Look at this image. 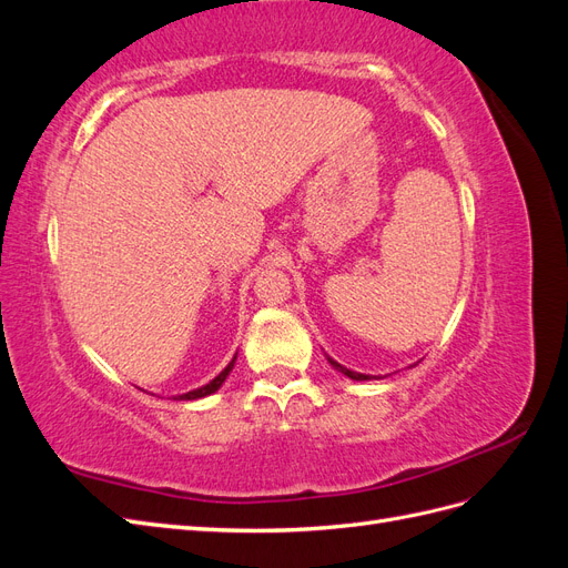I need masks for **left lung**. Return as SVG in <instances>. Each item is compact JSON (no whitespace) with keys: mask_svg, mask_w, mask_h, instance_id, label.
I'll list each match as a JSON object with an SVG mask.
<instances>
[{"mask_svg":"<svg viewBox=\"0 0 568 568\" xmlns=\"http://www.w3.org/2000/svg\"><path fill=\"white\" fill-rule=\"evenodd\" d=\"M326 359H329V363H332V367H334V369H338L341 374H346V376H348V379H353V382H369V379H376V376H369V374H359V372L346 369V367H343V365H338V363H336V359H332L329 355H326Z\"/></svg>","mask_w":568,"mask_h":568,"instance_id":"8db88e82","label":"left lung"}]
</instances>
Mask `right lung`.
<instances>
[{"instance_id":"right-lung-1","label":"right lung","mask_w":568,"mask_h":568,"mask_svg":"<svg viewBox=\"0 0 568 568\" xmlns=\"http://www.w3.org/2000/svg\"><path fill=\"white\" fill-rule=\"evenodd\" d=\"M234 359H236V355L232 357V363L222 369L213 382H209L205 386H201V388H196V390H189V393H182L178 400H196V398H205V395H211V393H215L222 384H225V379L230 376V372H232V367H234Z\"/></svg>"}]
</instances>
